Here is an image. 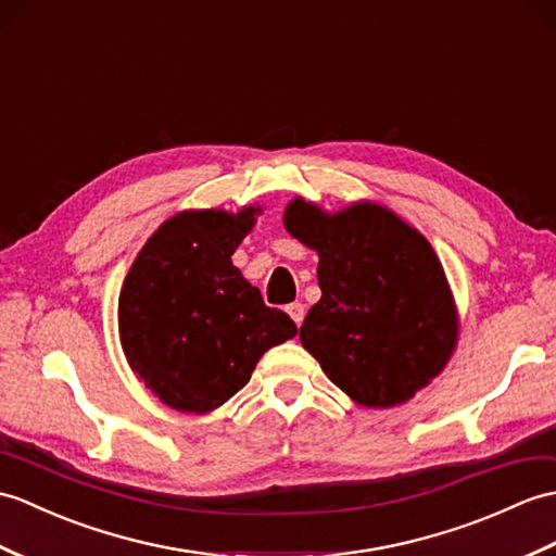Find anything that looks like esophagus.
Masks as SVG:
<instances>
[{
	"label": "esophagus",
	"instance_id": "1",
	"mask_svg": "<svg viewBox=\"0 0 556 556\" xmlns=\"http://www.w3.org/2000/svg\"><path fill=\"white\" fill-rule=\"evenodd\" d=\"M287 313L291 315V319L295 321V325L301 327V321L305 317V305L303 303H291V305H287Z\"/></svg>",
	"mask_w": 556,
	"mask_h": 556
}]
</instances>
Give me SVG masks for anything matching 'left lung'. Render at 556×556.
Returning a JSON list of instances; mask_svg holds the SVG:
<instances>
[{
  "mask_svg": "<svg viewBox=\"0 0 556 556\" xmlns=\"http://www.w3.org/2000/svg\"><path fill=\"white\" fill-rule=\"evenodd\" d=\"M283 225L319 253L321 299L303 319L301 343L359 405L405 403L445 367L457 339L431 243L374 203L327 215L295 199Z\"/></svg>",
  "mask_w": 556,
  "mask_h": 556,
  "instance_id": "1",
  "label": "left lung"
}]
</instances>
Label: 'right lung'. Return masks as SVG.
Returning a JSON list of instances; mask_svg holds the SVG:
<instances>
[{
	"label": "right lung",
	"instance_id": "add662e5",
	"mask_svg": "<svg viewBox=\"0 0 556 556\" xmlns=\"http://www.w3.org/2000/svg\"><path fill=\"white\" fill-rule=\"evenodd\" d=\"M255 213L175 215L125 277L118 327L127 363L179 412L201 415L227 403L263 353L299 331L231 265Z\"/></svg>",
	"mask_w": 556,
	"mask_h": 556
}]
</instances>
